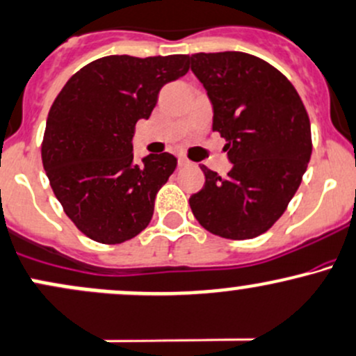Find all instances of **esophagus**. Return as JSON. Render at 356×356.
I'll return each instance as SVG.
<instances>
[{"instance_id":"1","label":"esophagus","mask_w":356,"mask_h":356,"mask_svg":"<svg viewBox=\"0 0 356 356\" xmlns=\"http://www.w3.org/2000/svg\"><path fill=\"white\" fill-rule=\"evenodd\" d=\"M177 163H179V167H189V165H193V162H189V160L182 159V157H179Z\"/></svg>"}]
</instances>
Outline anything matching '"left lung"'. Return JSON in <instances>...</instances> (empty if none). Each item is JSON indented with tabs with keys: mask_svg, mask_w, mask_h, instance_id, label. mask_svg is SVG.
<instances>
[{
	"mask_svg": "<svg viewBox=\"0 0 356 356\" xmlns=\"http://www.w3.org/2000/svg\"><path fill=\"white\" fill-rule=\"evenodd\" d=\"M189 60L233 163L226 177L201 165L206 182L191 196V209L214 235L255 238L282 216L300 186L312 152L309 116L287 77L259 57L218 52Z\"/></svg>",
	"mask_w": 356,
	"mask_h": 356,
	"instance_id": "left-lung-1",
	"label": "left lung"
}]
</instances>
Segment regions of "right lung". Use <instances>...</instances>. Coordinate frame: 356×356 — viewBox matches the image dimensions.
<instances>
[{
	"label": "right lung",
	"mask_w": 356,
	"mask_h": 356,
	"mask_svg": "<svg viewBox=\"0 0 356 356\" xmlns=\"http://www.w3.org/2000/svg\"><path fill=\"white\" fill-rule=\"evenodd\" d=\"M187 70V56H108L77 70L54 101L42 162L65 214L91 240L123 243L150 222L177 159L163 152L136 163L135 124Z\"/></svg>",
	"instance_id": "obj_1"
}]
</instances>
